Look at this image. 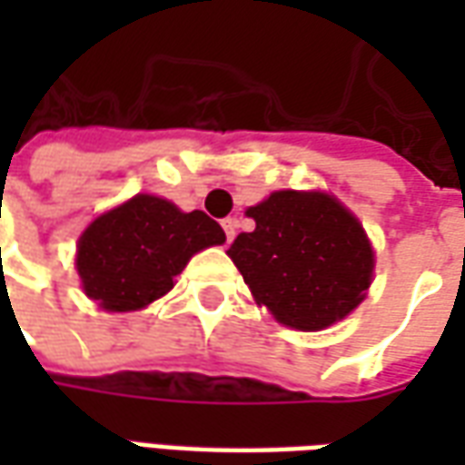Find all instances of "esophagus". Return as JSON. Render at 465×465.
Here are the masks:
<instances>
[{
    "label": "esophagus",
    "instance_id": "esophagus-1",
    "mask_svg": "<svg viewBox=\"0 0 465 465\" xmlns=\"http://www.w3.org/2000/svg\"><path fill=\"white\" fill-rule=\"evenodd\" d=\"M236 219H232V216H229V219H223L222 222V226H223V233H226V242H233V236H236Z\"/></svg>",
    "mask_w": 465,
    "mask_h": 465
}]
</instances>
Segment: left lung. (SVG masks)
Returning <instances> with one entry per match:
<instances>
[{
	"label": "left lung",
	"mask_w": 465,
	"mask_h": 465,
	"mask_svg": "<svg viewBox=\"0 0 465 465\" xmlns=\"http://www.w3.org/2000/svg\"><path fill=\"white\" fill-rule=\"evenodd\" d=\"M253 232L233 239L229 256L256 303L299 331L346 319L369 292L373 249L353 213L322 192H273L246 209Z\"/></svg>",
	"instance_id": "8db88e82"
}]
</instances>
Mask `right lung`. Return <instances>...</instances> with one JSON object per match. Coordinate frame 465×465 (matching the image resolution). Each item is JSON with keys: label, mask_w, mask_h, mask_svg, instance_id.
Returning a JSON list of instances; mask_svg holds the SVG:
<instances>
[{"label": "right lung", "mask_w": 465, "mask_h": 465, "mask_svg": "<svg viewBox=\"0 0 465 465\" xmlns=\"http://www.w3.org/2000/svg\"><path fill=\"white\" fill-rule=\"evenodd\" d=\"M223 242V229L203 212L183 213L162 196L136 193L86 226L76 272L104 312H139L172 292L193 253Z\"/></svg>", "instance_id": "obj_1"}]
</instances>
